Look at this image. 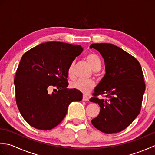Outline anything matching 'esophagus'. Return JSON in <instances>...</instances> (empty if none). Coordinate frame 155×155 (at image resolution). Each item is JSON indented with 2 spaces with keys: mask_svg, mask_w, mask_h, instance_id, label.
Here are the masks:
<instances>
[{
  "mask_svg": "<svg viewBox=\"0 0 155 155\" xmlns=\"http://www.w3.org/2000/svg\"><path fill=\"white\" fill-rule=\"evenodd\" d=\"M83 100L84 101H89V97H88L87 95H86V94H83Z\"/></svg>",
  "mask_w": 155,
  "mask_h": 155,
  "instance_id": "esophagus-1",
  "label": "esophagus"
}]
</instances>
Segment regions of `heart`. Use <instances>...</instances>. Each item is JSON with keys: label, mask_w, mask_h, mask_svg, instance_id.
<instances>
[{"label": "heart", "mask_w": 155, "mask_h": 155, "mask_svg": "<svg viewBox=\"0 0 155 155\" xmlns=\"http://www.w3.org/2000/svg\"><path fill=\"white\" fill-rule=\"evenodd\" d=\"M86 60L89 63L93 71H97L101 68V61L99 57L97 54L90 53L87 54L86 57ZM74 62H72L67 69L68 77L71 79H73L74 78ZM71 87L72 88H74L76 90L82 92V93H87L91 91L92 89H93L95 87V82L93 79L77 80L71 83Z\"/></svg>", "instance_id": "b5f03b06"}]
</instances>
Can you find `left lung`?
Here are the masks:
<instances>
[{
  "mask_svg": "<svg viewBox=\"0 0 155 155\" xmlns=\"http://www.w3.org/2000/svg\"><path fill=\"white\" fill-rule=\"evenodd\" d=\"M90 48L103 57L106 72L90 99L101 107L92 124L107 134L120 132L140 113L145 91L142 68L135 58L114 45L95 43Z\"/></svg>",
  "mask_w": 155,
  "mask_h": 155,
  "instance_id": "left-lung-1",
  "label": "left lung"
}]
</instances>
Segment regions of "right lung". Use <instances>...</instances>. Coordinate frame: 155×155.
<instances>
[{"mask_svg":"<svg viewBox=\"0 0 155 155\" xmlns=\"http://www.w3.org/2000/svg\"><path fill=\"white\" fill-rule=\"evenodd\" d=\"M83 48L81 45L47 42L23 54L14 80L16 102L22 117L32 127L51 130L63 120L68 105L83 94L67 88V69ZM52 88L55 92L51 94Z\"/></svg>","mask_w":155,"mask_h":155,"instance_id":"obj_1","label":"right lung"}]
</instances>
